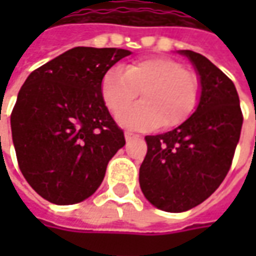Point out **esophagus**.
Instances as JSON below:
<instances>
[{
    "mask_svg": "<svg viewBox=\"0 0 256 256\" xmlns=\"http://www.w3.org/2000/svg\"><path fill=\"white\" fill-rule=\"evenodd\" d=\"M132 138H140V135L130 132V131H125V140H126V141H130V140H132Z\"/></svg>",
    "mask_w": 256,
    "mask_h": 256,
    "instance_id": "1",
    "label": "esophagus"
}]
</instances>
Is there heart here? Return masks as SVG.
Returning a JSON list of instances; mask_svg holds the SVG:
<instances>
[{
    "label": "heart",
    "mask_w": 256,
    "mask_h": 256,
    "mask_svg": "<svg viewBox=\"0 0 256 256\" xmlns=\"http://www.w3.org/2000/svg\"><path fill=\"white\" fill-rule=\"evenodd\" d=\"M142 92L143 101L126 109ZM102 100L120 122L134 130L148 131L164 125L174 128L185 122L201 96V82L195 72L165 56L144 58L124 68L114 66L101 82Z\"/></svg>",
    "instance_id": "obj_1"
}]
</instances>
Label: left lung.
Here are the masks:
<instances>
[{
	"label": "left lung",
	"mask_w": 256,
	"mask_h": 256,
	"mask_svg": "<svg viewBox=\"0 0 256 256\" xmlns=\"http://www.w3.org/2000/svg\"><path fill=\"white\" fill-rule=\"evenodd\" d=\"M182 54L200 74L198 108L178 128L145 136L148 151L140 168L145 198L166 212L188 211L216 191L231 168L244 121L231 80L204 55Z\"/></svg>",
	"instance_id": "left-lung-1"
}]
</instances>
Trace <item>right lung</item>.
<instances>
[{
	"mask_svg": "<svg viewBox=\"0 0 256 256\" xmlns=\"http://www.w3.org/2000/svg\"><path fill=\"white\" fill-rule=\"evenodd\" d=\"M131 52L76 46L34 70L11 112L18 166L38 195L56 205L76 204L101 185L106 165L125 145L105 106L106 71Z\"/></svg>",
	"mask_w": 256,
	"mask_h": 256,
	"instance_id": "right-lung-1",
	"label": "right lung"
}]
</instances>
